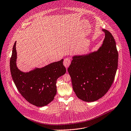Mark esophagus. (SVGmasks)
<instances>
[{
    "instance_id": "esophagus-1",
    "label": "esophagus",
    "mask_w": 131,
    "mask_h": 131,
    "mask_svg": "<svg viewBox=\"0 0 131 131\" xmlns=\"http://www.w3.org/2000/svg\"><path fill=\"white\" fill-rule=\"evenodd\" d=\"M70 63H71V59L70 58H68V57L66 58L63 62L64 65L66 68H68L69 66Z\"/></svg>"
}]
</instances>
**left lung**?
<instances>
[{"label":"left lung","mask_w":131,"mask_h":131,"mask_svg":"<svg viewBox=\"0 0 131 131\" xmlns=\"http://www.w3.org/2000/svg\"><path fill=\"white\" fill-rule=\"evenodd\" d=\"M105 38L99 49L85 55H75L68 72L77 97L86 102L102 98L114 81L118 63V52L111 33L102 29Z\"/></svg>","instance_id":"obj_1"}]
</instances>
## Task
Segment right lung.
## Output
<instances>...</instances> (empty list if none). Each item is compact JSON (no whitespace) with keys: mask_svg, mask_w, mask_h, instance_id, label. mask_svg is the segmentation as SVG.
Instances as JSON below:
<instances>
[{"mask_svg":"<svg viewBox=\"0 0 131 131\" xmlns=\"http://www.w3.org/2000/svg\"><path fill=\"white\" fill-rule=\"evenodd\" d=\"M16 41L10 58V68L12 78L20 94L27 101L37 106L46 105L54 100L56 94V81L66 70L63 59L29 72L19 70L16 64Z\"/></svg>","mask_w":131,"mask_h":131,"instance_id":"obj_1","label":"right lung"}]
</instances>
